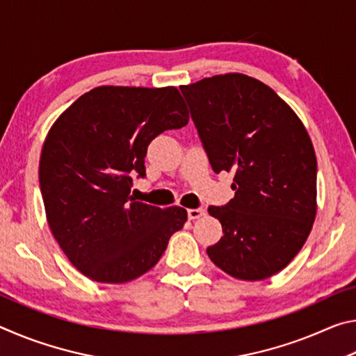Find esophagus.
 I'll return each instance as SVG.
<instances>
[{
  "mask_svg": "<svg viewBox=\"0 0 356 356\" xmlns=\"http://www.w3.org/2000/svg\"><path fill=\"white\" fill-rule=\"evenodd\" d=\"M204 215H206V210H204V209H188V218L190 220H197Z\"/></svg>",
  "mask_w": 356,
  "mask_h": 356,
  "instance_id": "34e87169",
  "label": "esophagus"
}]
</instances>
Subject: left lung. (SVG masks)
<instances>
[{
  "instance_id": "8db88e82",
  "label": "left lung",
  "mask_w": 356,
  "mask_h": 356,
  "mask_svg": "<svg viewBox=\"0 0 356 356\" xmlns=\"http://www.w3.org/2000/svg\"><path fill=\"white\" fill-rule=\"evenodd\" d=\"M212 170L234 172L236 196L209 207L222 237L212 262L238 280L281 272L308 238L317 212V160L297 114L267 84L243 74L180 86Z\"/></svg>"
}]
</instances>
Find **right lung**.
Instances as JSON below:
<instances>
[{"label":"right lung","instance_id":"1","mask_svg":"<svg viewBox=\"0 0 356 356\" xmlns=\"http://www.w3.org/2000/svg\"><path fill=\"white\" fill-rule=\"evenodd\" d=\"M177 88L99 86L76 99L48 131L39 184L48 226L75 268L120 284L160 261L186 210L135 201L155 136L188 124Z\"/></svg>","mask_w":356,"mask_h":356}]
</instances>
